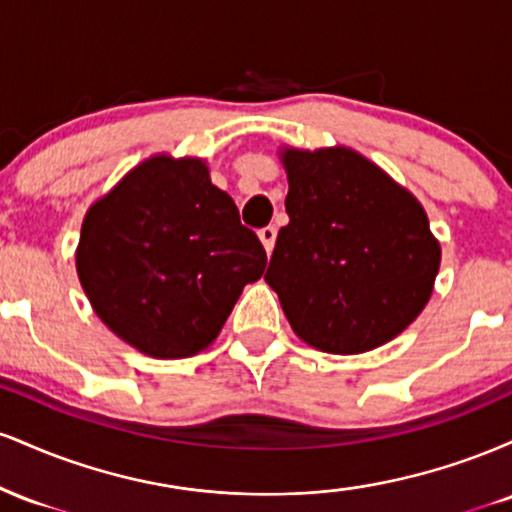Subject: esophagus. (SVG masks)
Listing matches in <instances>:
<instances>
[{
  "mask_svg": "<svg viewBox=\"0 0 512 512\" xmlns=\"http://www.w3.org/2000/svg\"><path fill=\"white\" fill-rule=\"evenodd\" d=\"M257 236H260L264 250L272 252L274 250V243H276V228L274 226H264L257 231Z\"/></svg>",
  "mask_w": 512,
  "mask_h": 512,
  "instance_id": "34e87169",
  "label": "esophagus"
}]
</instances>
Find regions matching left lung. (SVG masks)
Wrapping results in <instances>:
<instances>
[{"label":"left lung","instance_id":"left-lung-1","mask_svg":"<svg viewBox=\"0 0 512 512\" xmlns=\"http://www.w3.org/2000/svg\"><path fill=\"white\" fill-rule=\"evenodd\" d=\"M289 223L264 281L293 332L327 354H363L426 308L440 245L411 192L346 146L281 154Z\"/></svg>","mask_w":512,"mask_h":512}]
</instances>
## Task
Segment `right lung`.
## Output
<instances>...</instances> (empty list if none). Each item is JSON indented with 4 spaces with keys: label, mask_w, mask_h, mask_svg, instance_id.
Returning a JSON list of instances; mask_svg holds the SVG:
<instances>
[{
    "label": "right lung",
    "mask_w": 512,
    "mask_h": 512,
    "mask_svg": "<svg viewBox=\"0 0 512 512\" xmlns=\"http://www.w3.org/2000/svg\"><path fill=\"white\" fill-rule=\"evenodd\" d=\"M267 267L202 158H149L88 209L76 272L96 315L154 358L195 356Z\"/></svg>",
    "instance_id": "add662e5"
}]
</instances>
